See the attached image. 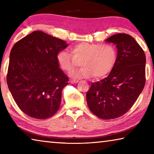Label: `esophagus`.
<instances>
[{"instance_id":"obj_1","label":"esophagus","mask_w":154,"mask_h":154,"mask_svg":"<svg viewBox=\"0 0 154 154\" xmlns=\"http://www.w3.org/2000/svg\"><path fill=\"white\" fill-rule=\"evenodd\" d=\"M70 83H78V81H76V80H70Z\"/></svg>"}]
</instances>
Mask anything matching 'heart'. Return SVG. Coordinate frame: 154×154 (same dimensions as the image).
Returning <instances> with one entry per match:
<instances>
[{
    "label": "heart",
    "instance_id": "1",
    "mask_svg": "<svg viewBox=\"0 0 154 154\" xmlns=\"http://www.w3.org/2000/svg\"><path fill=\"white\" fill-rule=\"evenodd\" d=\"M71 55L65 51L59 52L57 62L62 71L69 72L80 61L79 69L72 71L70 77L75 79H100L109 73L116 61L117 51L111 44L82 42L71 49Z\"/></svg>",
    "mask_w": 154,
    "mask_h": 154
}]
</instances>
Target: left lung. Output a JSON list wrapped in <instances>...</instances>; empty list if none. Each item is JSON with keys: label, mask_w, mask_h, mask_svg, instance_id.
Masks as SVG:
<instances>
[{"label": "left lung", "mask_w": 154, "mask_h": 154, "mask_svg": "<svg viewBox=\"0 0 154 154\" xmlns=\"http://www.w3.org/2000/svg\"><path fill=\"white\" fill-rule=\"evenodd\" d=\"M118 49L116 61L107 77L91 84L86 94L88 107L98 118H118L132 107L145 84L146 58L134 38L119 33L105 40Z\"/></svg>", "instance_id": "8db88e82"}]
</instances>
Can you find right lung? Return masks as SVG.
<instances>
[{
    "label": "right lung",
    "instance_id": "add662e5",
    "mask_svg": "<svg viewBox=\"0 0 154 154\" xmlns=\"http://www.w3.org/2000/svg\"><path fill=\"white\" fill-rule=\"evenodd\" d=\"M68 45L36 30L12 48L7 82L15 102L27 116L45 119L58 111L69 78L59 67L57 55Z\"/></svg>",
    "mask_w": 154,
    "mask_h": 154
}]
</instances>
